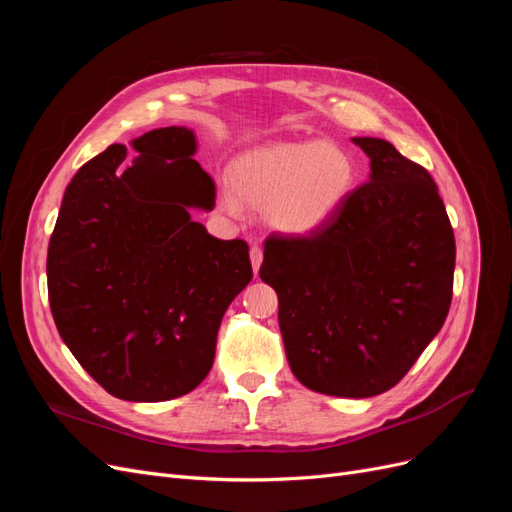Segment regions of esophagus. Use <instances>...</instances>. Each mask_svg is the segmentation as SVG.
<instances>
[{
	"instance_id": "obj_1",
	"label": "esophagus",
	"mask_w": 512,
	"mask_h": 512,
	"mask_svg": "<svg viewBox=\"0 0 512 512\" xmlns=\"http://www.w3.org/2000/svg\"><path fill=\"white\" fill-rule=\"evenodd\" d=\"M250 260H252V269H254V273H258V269H260V265H262V250L258 245H252V250H250Z\"/></svg>"
}]
</instances>
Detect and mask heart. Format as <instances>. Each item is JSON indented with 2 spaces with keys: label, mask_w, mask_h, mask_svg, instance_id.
<instances>
[{
  "label": "heart",
  "mask_w": 512,
  "mask_h": 512,
  "mask_svg": "<svg viewBox=\"0 0 512 512\" xmlns=\"http://www.w3.org/2000/svg\"><path fill=\"white\" fill-rule=\"evenodd\" d=\"M232 188L220 207L239 215L243 203L265 207V220L284 235H312L346 205L356 183L350 153L333 143H277L243 153L230 168Z\"/></svg>",
  "instance_id": "b5f03b06"
}]
</instances>
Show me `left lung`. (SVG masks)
Wrapping results in <instances>:
<instances>
[{"mask_svg":"<svg viewBox=\"0 0 512 512\" xmlns=\"http://www.w3.org/2000/svg\"><path fill=\"white\" fill-rule=\"evenodd\" d=\"M352 143L367 153L369 181L312 235H271L260 280L277 292L297 380L363 399L393 389L442 329L455 235L423 166L382 138Z\"/></svg>","mask_w":512,"mask_h":512,"instance_id":"left-lung-1","label":"left lung"}]
</instances>
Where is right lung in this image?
<instances>
[{
    "label": "right lung",
    "mask_w": 512,
    "mask_h": 512,
    "mask_svg": "<svg viewBox=\"0 0 512 512\" xmlns=\"http://www.w3.org/2000/svg\"><path fill=\"white\" fill-rule=\"evenodd\" d=\"M79 168L46 256L64 344L106 393L166 401L209 374L220 322L250 284V247L211 237L190 209L215 207V183L188 128L151 130Z\"/></svg>",
    "instance_id": "add662e5"
}]
</instances>
